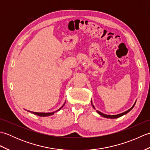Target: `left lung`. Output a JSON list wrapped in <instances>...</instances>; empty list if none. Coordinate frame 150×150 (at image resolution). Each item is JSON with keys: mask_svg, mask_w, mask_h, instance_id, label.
<instances>
[{"mask_svg": "<svg viewBox=\"0 0 150 150\" xmlns=\"http://www.w3.org/2000/svg\"><path fill=\"white\" fill-rule=\"evenodd\" d=\"M135 104V103L134 104V105H133V106L131 108H130L129 110H128V111H125V112L122 113H120V114H118V115H106V114H104V113H101V112H100V111H97V112L98 114H99V115H100L101 116H103V117H106V118H108V119H116V118H119V117H121V116L124 115L126 114L127 113H128L129 111L130 110H131L133 107H134ZM92 106H93V107L94 108L93 105H92Z\"/></svg>", "mask_w": 150, "mask_h": 150, "instance_id": "1", "label": "left lung"}]
</instances>
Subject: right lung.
<instances>
[{
  "label": "right lung",
  "mask_w": 150,
  "mask_h": 150,
  "mask_svg": "<svg viewBox=\"0 0 150 150\" xmlns=\"http://www.w3.org/2000/svg\"><path fill=\"white\" fill-rule=\"evenodd\" d=\"M63 105V106H64ZM62 106L60 108V109L59 110H60V109H61V108H62ZM59 110H57V111H59ZM29 111V112H31V113H34V114H35V115H39V116H40V117H47V116H50V115H53L54 114V113L55 112H52V113H37V112H32V111Z\"/></svg>",
  "instance_id": "right-lung-1"
}]
</instances>
